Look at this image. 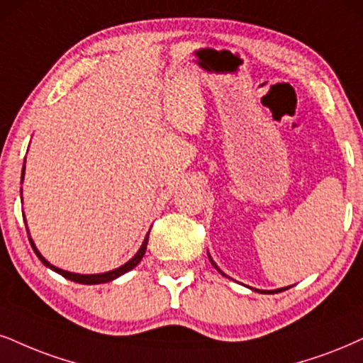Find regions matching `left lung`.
Returning a JSON list of instances; mask_svg holds the SVG:
<instances>
[{
  "label": "left lung",
  "mask_w": 363,
  "mask_h": 363,
  "mask_svg": "<svg viewBox=\"0 0 363 363\" xmlns=\"http://www.w3.org/2000/svg\"><path fill=\"white\" fill-rule=\"evenodd\" d=\"M208 259H210V262H212V266H213V267H216V269H217L218 272H220V274H222V276L229 277V276H227V274H223V272H222L220 269H218V266H217V264H216V261H213V259H212V256H210V254H208ZM250 289H252V291H256V293H262V294H274V293H281V291H284V289H289V286H288V288H281V289H272V291H266V289H256V288H250Z\"/></svg>",
  "instance_id": "1"
}]
</instances>
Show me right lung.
<instances>
[{"label": "right lung", "mask_w": 363, "mask_h": 363, "mask_svg": "<svg viewBox=\"0 0 363 363\" xmlns=\"http://www.w3.org/2000/svg\"><path fill=\"white\" fill-rule=\"evenodd\" d=\"M23 178H25V167H23V173H21V182H23ZM25 222H26V220H25ZM26 232H28V227H26ZM28 234H30V232H28ZM147 237H150V232H147L146 237H145V240H143V244H141L140 250H138V252L134 254V256H133L131 259H129V261H128L126 264H123V266L116 267V269H113V271L99 272V274H77V272H69V271L60 269V267H55V266H53V264L48 262L47 259H45V257L42 256V254H40V250L37 249V245H35L33 239H31L30 235H28V239H30L31 249H33V252L37 254V257L40 259V261H42V262L45 264V266L50 267L52 271L58 272V274L64 276V277H67V279L74 281V283H80V284H102V283H109V281H114L116 277H119V276L126 274L128 271L134 269V267H136L138 264L141 262V259H143V256H145V252H146Z\"/></svg>", "instance_id": "add662e5"}]
</instances>
